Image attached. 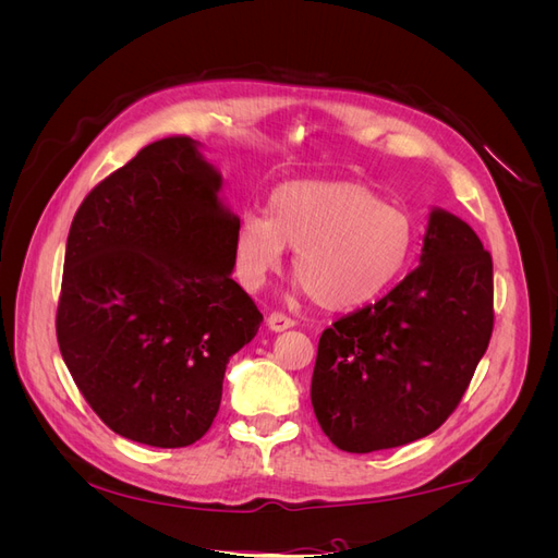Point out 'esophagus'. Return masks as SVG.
<instances>
[{"label": "esophagus", "instance_id": "34e87169", "mask_svg": "<svg viewBox=\"0 0 558 558\" xmlns=\"http://www.w3.org/2000/svg\"><path fill=\"white\" fill-rule=\"evenodd\" d=\"M293 326H295V320H293L291 316L281 314V312H275V314H269V316H267V328H269V330H275V332L289 330V328H293Z\"/></svg>", "mask_w": 558, "mask_h": 558}]
</instances>
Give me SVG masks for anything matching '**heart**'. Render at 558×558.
<instances>
[{
	"mask_svg": "<svg viewBox=\"0 0 558 558\" xmlns=\"http://www.w3.org/2000/svg\"><path fill=\"white\" fill-rule=\"evenodd\" d=\"M408 211L386 205L361 181H293L248 211L234 230V265L248 289L281 269L295 248L293 275L320 310L344 312L381 295L414 251Z\"/></svg>",
	"mask_w": 558,
	"mask_h": 558,
	"instance_id": "obj_1",
	"label": "heart"
}]
</instances>
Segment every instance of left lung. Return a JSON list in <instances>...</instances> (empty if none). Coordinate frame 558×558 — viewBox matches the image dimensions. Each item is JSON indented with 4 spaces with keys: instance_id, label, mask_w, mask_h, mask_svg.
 <instances>
[{
    "instance_id": "1",
    "label": "left lung",
    "mask_w": 558,
    "mask_h": 558,
    "mask_svg": "<svg viewBox=\"0 0 558 558\" xmlns=\"http://www.w3.org/2000/svg\"><path fill=\"white\" fill-rule=\"evenodd\" d=\"M494 332V260L468 223L435 209L416 269L324 330L312 404L335 447L393 449L440 428Z\"/></svg>"
}]
</instances>
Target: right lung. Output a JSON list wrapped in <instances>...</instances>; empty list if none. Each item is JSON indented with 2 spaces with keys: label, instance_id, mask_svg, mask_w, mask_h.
<instances>
[{
  "label": "right lung",
  "instance_id": "add662e5",
  "mask_svg": "<svg viewBox=\"0 0 558 558\" xmlns=\"http://www.w3.org/2000/svg\"><path fill=\"white\" fill-rule=\"evenodd\" d=\"M183 134L144 146L81 202L64 251L56 332L66 369L105 424L177 449L218 412L226 365L263 314L234 267L240 218Z\"/></svg>",
  "mask_w": 558,
  "mask_h": 558
}]
</instances>
